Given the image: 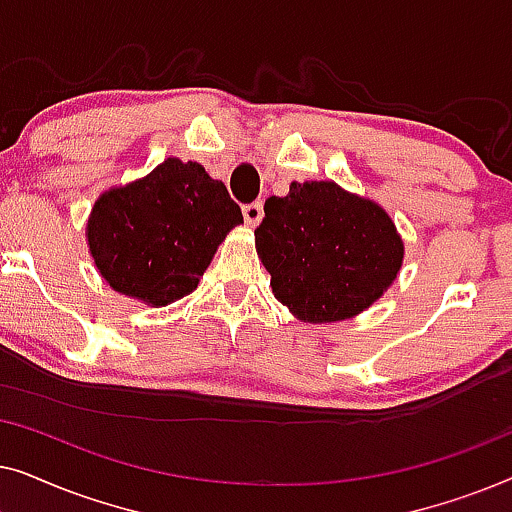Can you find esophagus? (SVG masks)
I'll list each match as a JSON object with an SVG mask.
<instances>
[{"instance_id":"obj_1","label":"esophagus","mask_w":512,"mask_h":512,"mask_svg":"<svg viewBox=\"0 0 512 512\" xmlns=\"http://www.w3.org/2000/svg\"><path fill=\"white\" fill-rule=\"evenodd\" d=\"M242 214H244V221H247V226H251V228L258 226L263 219V202L261 200L249 202V205L242 207Z\"/></svg>"}]
</instances>
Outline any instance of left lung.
<instances>
[{"instance_id":"obj_1","label":"left lung","mask_w":512,"mask_h":512,"mask_svg":"<svg viewBox=\"0 0 512 512\" xmlns=\"http://www.w3.org/2000/svg\"><path fill=\"white\" fill-rule=\"evenodd\" d=\"M254 235L275 298L312 324L366 310L403 263L389 214L333 181H293L289 195H272Z\"/></svg>"}]
</instances>
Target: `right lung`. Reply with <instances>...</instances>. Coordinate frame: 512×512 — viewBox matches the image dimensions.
Wrapping results in <instances>:
<instances>
[{"mask_svg": "<svg viewBox=\"0 0 512 512\" xmlns=\"http://www.w3.org/2000/svg\"><path fill=\"white\" fill-rule=\"evenodd\" d=\"M242 223L240 205L198 163L167 158L149 177L95 202L88 244L109 286L170 305L198 286L214 251Z\"/></svg>", "mask_w": 512, "mask_h": 512, "instance_id": "obj_1", "label": "right lung"}]
</instances>
